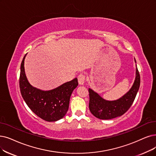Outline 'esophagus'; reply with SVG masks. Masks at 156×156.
Instances as JSON below:
<instances>
[{
	"label": "esophagus",
	"mask_w": 156,
	"mask_h": 156,
	"mask_svg": "<svg viewBox=\"0 0 156 156\" xmlns=\"http://www.w3.org/2000/svg\"><path fill=\"white\" fill-rule=\"evenodd\" d=\"M78 82L80 85H83L85 81V76L84 74H79L78 76Z\"/></svg>",
	"instance_id": "34e87169"
}]
</instances>
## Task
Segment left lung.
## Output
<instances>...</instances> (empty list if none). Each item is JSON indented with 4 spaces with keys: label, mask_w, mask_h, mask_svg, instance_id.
Returning a JSON list of instances; mask_svg holds the SVG:
<instances>
[{
    "label": "left lung",
    "mask_w": 156,
    "mask_h": 156,
    "mask_svg": "<svg viewBox=\"0 0 156 156\" xmlns=\"http://www.w3.org/2000/svg\"><path fill=\"white\" fill-rule=\"evenodd\" d=\"M135 63H136L134 59ZM136 77L131 88L125 95L115 101H107L97 92L89 88V109L91 114L99 119L110 120L123 115L133 104L140 85V76L136 65Z\"/></svg>",
    "instance_id": "obj_1"
}]
</instances>
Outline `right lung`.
I'll return each mask as SVG.
<instances>
[{
  "mask_svg": "<svg viewBox=\"0 0 156 156\" xmlns=\"http://www.w3.org/2000/svg\"><path fill=\"white\" fill-rule=\"evenodd\" d=\"M25 55L20 66V89L22 96L34 113L47 122H56L63 118L69 107L70 98L78 86L77 78L51 90H41L31 85L25 73Z\"/></svg>",
  "mask_w": 156,
  "mask_h": 156,
  "instance_id": "1",
  "label": "right lung"
}]
</instances>
